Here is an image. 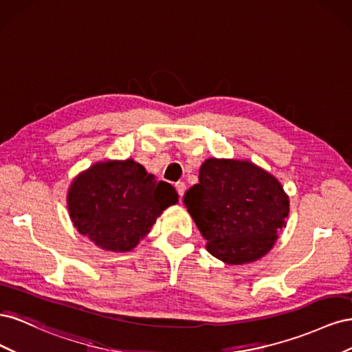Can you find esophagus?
Masks as SVG:
<instances>
[{
	"mask_svg": "<svg viewBox=\"0 0 352 352\" xmlns=\"http://www.w3.org/2000/svg\"><path fill=\"white\" fill-rule=\"evenodd\" d=\"M176 190H177V194H179V198L182 199V197H184V194H185V189H186V185L184 184V182H177L176 185Z\"/></svg>",
	"mask_w": 352,
	"mask_h": 352,
	"instance_id": "1",
	"label": "esophagus"
}]
</instances>
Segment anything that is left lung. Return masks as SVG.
Wrapping results in <instances>:
<instances>
[{"mask_svg":"<svg viewBox=\"0 0 352 352\" xmlns=\"http://www.w3.org/2000/svg\"><path fill=\"white\" fill-rule=\"evenodd\" d=\"M184 204L208 252L226 264L267 254L289 214V197L279 180L247 160H206Z\"/></svg>","mask_w":352,"mask_h":352,"instance_id":"obj_1","label":"left lung"}]
</instances>
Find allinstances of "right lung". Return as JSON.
I'll list each match as a JSON object with an SVG mask.
<instances>
[{
    "instance_id": "obj_1",
    "label": "right lung",
    "mask_w": 352,
    "mask_h": 352,
    "mask_svg": "<svg viewBox=\"0 0 352 352\" xmlns=\"http://www.w3.org/2000/svg\"><path fill=\"white\" fill-rule=\"evenodd\" d=\"M176 189L133 160L95 163L73 180L67 207L74 228L100 248L124 252L150 233Z\"/></svg>"
}]
</instances>
